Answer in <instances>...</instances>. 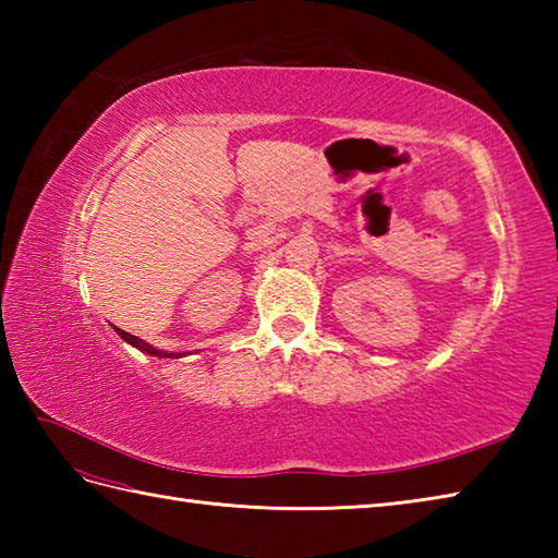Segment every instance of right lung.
<instances>
[{
	"label": "right lung",
	"instance_id": "obj_1",
	"mask_svg": "<svg viewBox=\"0 0 558 558\" xmlns=\"http://www.w3.org/2000/svg\"><path fill=\"white\" fill-rule=\"evenodd\" d=\"M117 333H120L126 342H129V345H134V348H138L141 352H148V354H156V357H177V354L174 352H162V350H156V348H150L148 345V342H144V340H141V338H136V336H132V333H126V330H120V328H117Z\"/></svg>",
	"mask_w": 558,
	"mask_h": 558
}]
</instances>
